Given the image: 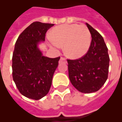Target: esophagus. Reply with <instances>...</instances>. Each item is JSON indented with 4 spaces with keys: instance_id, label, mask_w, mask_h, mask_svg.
<instances>
[{
    "instance_id": "34e87169",
    "label": "esophagus",
    "mask_w": 122,
    "mask_h": 122,
    "mask_svg": "<svg viewBox=\"0 0 122 122\" xmlns=\"http://www.w3.org/2000/svg\"><path fill=\"white\" fill-rule=\"evenodd\" d=\"M66 62L67 61L66 59L63 57H61L59 61V63H66Z\"/></svg>"
}]
</instances>
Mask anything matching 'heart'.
<instances>
[{
  "label": "heart",
  "mask_w": 122,
  "mask_h": 122,
  "mask_svg": "<svg viewBox=\"0 0 122 122\" xmlns=\"http://www.w3.org/2000/svg\"><path fill=\"white\" fill-rule=\"evenodd\" d=\"M52 47L59 48L64 46L67 57L78 59L87 53L91 43V35L85 26L78 24L63 25L54 28L49 37Z\"/></svg>",
  "instance_id": "obj_1"
}]
</instances>
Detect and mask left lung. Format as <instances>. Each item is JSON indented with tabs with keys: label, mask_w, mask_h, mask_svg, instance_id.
Instances as JSON below:
<instances>
[{
	"label": "left lung",
	"mask_w": 122,
	"mask_h": 122,
	"mask_svg": "<svg viewBox=\"0 0 122 122\" xmlns=\"http://www.w3.org/2000/svg\"><path fill=\"white\" fill-rule=\"evenodd\" d=\"M92 41L87 54L75 60L68 59V75L71 83L82 93L99 91L108 75L110 57L108 48L101 34L86 23Z\"/></svg>",
	"instance_id": "1"
}]
</instances>
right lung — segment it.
<instances>
[{"instance_id":"obj_1","label":"right lung","mask_w":122,"mask_h":122,"mask_svg":"<svg viewBox=\"0 0 122 122\" xmlns=\"http://www.w3.org/2000/svg\"><path fill=\"white\" fill-rule=\"evenodd\" d=\"M54 24L33 22L18 37L12 54V78L20 93L39 100L47 94L60 57L44 56L38 47Z\"/></svg>"}]
</instances>
